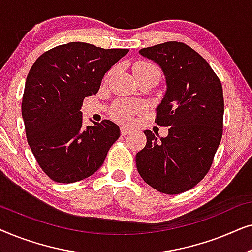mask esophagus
<instances>
[{
    "mask_svg": "<svg viewBox=\"0 0 252 252\" xmlns=\"http://www.w3.org/2000/svg\"><path fill=\"white\" fill-rule=\"evenodd\" d=\"M122 134L123 135H127V134H130L132 133V129H129V128H127V127H122Z\"/></svg>",
    "mask_w": 252,
    "mask_h": 252,
    "instance_id": "34e87169",
    "label": "esophagus"
}]
</instances>
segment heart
Returning <instances> with one entry per match:
<instances>
[{
  "mask_svg": "<svg viewBox=\"0 0 252 252\" xmlns=\"http://www.w3.org/2000/svg\"><path fill=\"white\" fill-rule=\"evenodd\" d=\"M155 66L146 63V62H139L134 66V73L139 71H147V70H155ZM146 106L142 102L139 101H119L113 105L111 109V116L113 118L119 120L122 123H130L133 117L144 111Z\"/></svg>",
  "mask_w": 252,
  "mask_h": 252,
  "instance_id": "b5f03b06",
  "label": "heart"
}]
</instances>
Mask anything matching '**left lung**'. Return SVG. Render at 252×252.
Returning a JSON list of instances; mask_svg holds the SVG:
<instances>
[{
  "label": "left lung",
  "instance_id": "8db88e82",
  "mask_svg": "<svg viewBox=\"0 0 252 252\" xmlns=\"http://www.w3.org/2000/svg\"><path fill=\"white\" fill-rule=\"evenodd\" d=\"M139 53L164 73L166 92L155 123L168 127V134L160 137L144 130L147 144L136 154L137 172L156 190L181 194L205 177L221 141V82L208 62L182 42L170 41Z\"/></svg>",
  "mask_w": 252,
  "mask_h": 252
}]
</instances>
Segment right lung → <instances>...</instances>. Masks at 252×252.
Instances as JSON below:
<instances>
[{
    "instance_id": "obj_1",
    "label": "right lung",
    "mask_w": 252,
    "mask_h": 252,
    "mask_svg": "<svg viewBox=\"0 0 252 252\" xmlns=\"http://www.w3.org/2000/svg\"><path fill=\"white\" fill-rule=\"evenodd\" d=\"M128 49H103L70 42L46 51L26 78L22 102L27 142L51 180L71 184L91 177L120 136L111 120L82 126L85 97L98 92L102 79Z\"/></svg>"
}]
</instances>
